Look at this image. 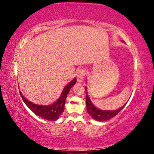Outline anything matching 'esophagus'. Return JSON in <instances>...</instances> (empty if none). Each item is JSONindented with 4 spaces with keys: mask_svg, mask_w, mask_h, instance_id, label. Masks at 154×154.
Masks as SVG:
<instances>
[{
    "mask_svg": "<svg viewBox=\"0 0 154 154\" xmlns=\"http://www.w3.org/2000/svg\"><path fill=\"white\" fill-rule=\"evenodd\" d=\"M84 71L83 70L80 69L79 71L77 72V82L79 83H82L83 81V77H84Z\"/></svg>",
    "mask_w": 154,
    "mask_h": 154,
    "instance_id": "obj_1",
    "label": "esophagus"
}]
</instances>
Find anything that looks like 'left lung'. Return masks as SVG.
I'll list each match as a JSON object with an SVG mask.
<instances>
[{"label":"left lung","instance_id":"obj_1","mask_svg":"<svg viewBox=\"0 0 154 154\" xmlns=\"http://www.w3.org/2000/svg\"><path fill=\"white\" fill-rule=\"evenodd\" d=\"M85 94H86V106H87V111L88 113L90 115V116L92 118L95 119L96 121L98 122H104L106 121L108 119L113 118L118 115L119 112H120L123 108L126 105V103L125 105L122 106L121 108H119L117 110L114 111H105V110H100L98 108H96V106L93 105L92 101L90 100V97L88 95V92H87V88L85 87Z\"/></svg>","mask_w":154,"mask_h":154}]
</instances>
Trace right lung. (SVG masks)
<instances>
[{
	"label": "right lung",
	"instance_id": "obj_1",
	"mask_svg": "<svg viewBox=\"0 0 154 154\" xmlns=\"http://www.w3.org/2000/svg\"><path fill=\"white\" fill-rule=\"evenodd\" d=\"M77 79H75L70 82L64 87L62 90L60 96L57 100L56 102L50 105H36L30 102L28 99L26 98L22 92H20L21 97L23 101L27 105V106L32 111L36 116L41 117L49 121H55L59 118L61 114L63 113L64 110V103L66 101L67 94H69L71 88L76 83Z\"/></svg>",
	"mask_w": 154,
	"mask_h": 154
}]
</instances>
